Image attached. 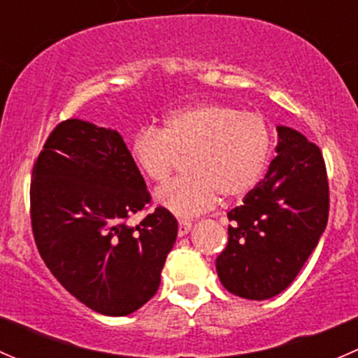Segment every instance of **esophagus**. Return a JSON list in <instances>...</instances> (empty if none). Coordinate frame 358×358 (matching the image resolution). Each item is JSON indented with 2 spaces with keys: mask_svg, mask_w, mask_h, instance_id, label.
Instances as JSON below:
<instances>
[{
  "mask_svg": "<svg viewBox=\"0 0 358 358\" xmlns=\"http://www.w3.org/2000/svg\"><path fill=\"white\" fill-rule=\"evenodd\" d=\"M190 229H192V223L187 222V220H182V222L178 223V236L180 237L187 236V234L190 232Z\"/></svg>",
  "mask_w": 358,
  "mask_h": 358,
  "instance_id": "obj_1",
  "label": "esophagus"
}]
</instances>
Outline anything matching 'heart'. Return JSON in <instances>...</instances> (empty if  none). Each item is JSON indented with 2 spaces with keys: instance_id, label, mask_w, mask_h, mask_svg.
Listing matches in <instances>:
<instances>
[{
  "instance_id": "obj_1",
  "label": "heart",
  "mask_w": 358,
  "mask_h": 358,
  "mask_svg": "<svg viewBox=\"0 0 358 358\" xmlns=\"http://www.w3.org/2000/svg\"><path fill=\"white\" fill-rule=\"evenodd\" d=\"M272 135L265 119L223 103H196L168 112L162 128L145 126L133 135L129 156L142 175L162 183L178 156L190 175L156 192V201L178 218L213 208L218 194L232 201L246 196L265 173Z\"/></svg>"
}]
</instances>
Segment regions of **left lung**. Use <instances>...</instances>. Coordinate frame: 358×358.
Returning a JSON list of instances; mask_svg holds the SVG:
<instances>
[{"label": "left lung", "instance_id": "obj_1", "mask_svg": "<svg viewBox=\"0 0 358 358\" xmlns=\"http://www.w3.org/2000/svg\"><path fill=\"white\" fill-rule=\"evenodd\" d=\"M277 156L265 178L229 213V244L216 258L223 287L246 299L282 292L319 244L329 216L322 152L296 129L277 126Z\"/></svg>", "mask_w": 358, "mask_h": 358}]
</instances>
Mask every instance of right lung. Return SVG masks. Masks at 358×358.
Wrapping results in <instances>:
<instances>
[{
    "instance_id": "1",
    "label": "right lung",
    "mask_w": 358,
    "mask_h": 358,
    "mask_svg": "<svg viewBox=\"0 0 358 358\" xmlns=\"http://www.w3.org/2000/svg\"><path fill=\"white\" fill-rule=\"evenodd\" d=\"M149 202L122 136L81 119L60 122L32 168L39 255L76 299L102 315H129L159 289L178 222L159 206L128 225Z\"/></svg>"
}]
</instances>
